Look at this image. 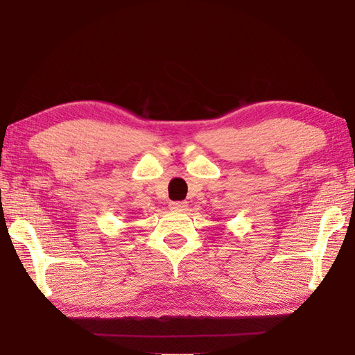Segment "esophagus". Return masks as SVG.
I'll list each match as a JSON object with an SVG mask.
<instances>
[{"label": "esophagus", "instance_id": "1", "mask_svg": "<svg viewBox=\"0 0 355 355\" xmlns=\"http://www.w3.org/2000/svg\"><path fill=\"white\" fill-rule=\"evenodd\" d=\"M169 207L172 210H178V212H183V210L187 209V201H172Z\"/></svg>", "mask_w": 355, "mask_h": 355}]
</instances>
